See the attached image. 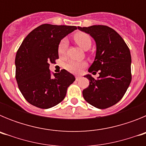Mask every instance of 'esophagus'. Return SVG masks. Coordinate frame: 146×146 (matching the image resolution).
Returning <instances> with one entry per match:
<instances>
[{"mask_svg": "<svg viewBox=\"0 0 146 146\" xmlns=\"http://www.w3.org/2000/svg\"><path fill=\"white\" fill-rule=\"evenodd\" d=\"M76 80L77 81H78V80H80L81 79V77L80 76H76Z\"/></svg>", "mask_w": 146, "mask_h": 146, "instance_id": "1", "label": "esophagus"}]
</instances>
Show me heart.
Here are the masks:
<instances>
[{"instance_id":"heart-1","label":"heart","mask_w":146,"mask_h":146,"mask_svg":"<svg viewBox=\"0 0 146 146\" xmlns=\"http://www.w3.org/2000/svg\"><path fill=\"white\" fill-rule=\"evenodd\" d=\"M74 40L81 48L85 50L90 49L91 44H92L91 36L88 33H84V32L76 33L74 35ZM67 47H68L67 40L66 38H63L60 40V42L58 45V52L59 55L63 56L65 55L66 52ZM86 66H87V64L84 61H76V60H71L66 64L65 68L67 71H69L71 73L78 74Z\"/></svg>"}]
</instances>
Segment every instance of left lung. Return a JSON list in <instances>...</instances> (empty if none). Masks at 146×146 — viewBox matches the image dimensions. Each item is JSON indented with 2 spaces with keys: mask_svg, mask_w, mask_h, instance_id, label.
<instances>
[{
  "mask_svg": "<svg viewBox=\"0 0 146 146\" xmlns=\"http://www.w3.org/2000/svg\"><path fill=\"white\" fill-rule=\"evenodd\" d=\"M77 28L96 42V57L88 72H99L97 79L90 74L85 76L89 80V86L82 91V96L99 109L113 106L122 99L131 80L129 49L122 37L106 25Z\"/></svg>",
  "mask_w": 146,
  "mask_h": 146,
  "instance_id": "1",
  "label": "left lung"
}]
</instances>
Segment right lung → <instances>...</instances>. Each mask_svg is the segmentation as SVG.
Wrapping results in <instances>:
<instances>
[{"label":"right lung","instance_id":"add662e5","mask_svg":"<svg viewBox=\"0 0 146 146\" xmlns=\"http://www.w3.org/2000/svg\"><path fill=\"white\" fill-rule=\"evenodd\" d=\"M76 29V26L43 24L33 30L18 49L15 77L23 96L33 106L48 109L57 105L75 80L65 69L52 76L49 67L58 59L60 40Z\"/></svg>","mask_w":146,"mask_h":146}]
</instances>
